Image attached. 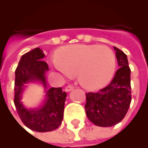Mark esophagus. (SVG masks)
I'll use <instances>...</instances> for the list:
<instances>
[{"instance_id": "esophagus-1", "label": "esophagus", "mask_w": 148, "mask_h": 148, "mask_svg": "<svg viewBox=\"0 0 148 148\" xmlns=\"http://www.w3.org/2000/svg\"><path fill=\"white\" fill-rule=\"evenodd\" d=\"M73 89H74V86H72V85H69V86H67L65 87V90L66 91V92H70L71 90H73Z\"/></svg>"}]
</instances>
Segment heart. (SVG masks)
Returning a JSON list of instances; mask_svg holds the SVG:
<instances>
[{"mask_svg": "<svg viewBox=\"0 0 148 148\" xmlns=\"http://www.w3.org/2000/svg\"><path fill=\"white\" fill-rule=\"evenodd\" d=\"M54 67L65 76L78 75L81 86L99 90L110 83L116 69V58L108 47L97 44H74L59 49Z\"/></svg>", "mask_w": 148, "mask_h": 148, "instance_id": "b5f03b06", "label": "heart"}]
</instances>
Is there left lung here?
Instances as JSON below:
<instances>
[{
	"label": "left lung",
	"instance_id": "8db88e82",
	"mask_svg": "<svg viewBox=\"0 0 148 148\" xmlns=\"http://www.w3.org/2000/svg\"><path fill=\"white\" fill-rule=\"evenodd\" d=\"M119 69L106 87L86 94V114L98 126L109 127L123 120L131 103L130 69L126 54L114 47Z\"/></svg>",
	"mask_w": 148,
	"mask_h": 148
}]
</instances>
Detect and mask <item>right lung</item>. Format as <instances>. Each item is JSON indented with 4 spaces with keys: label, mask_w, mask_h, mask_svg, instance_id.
Returning <instances> with one entry per match:
<instances>
[{
    "label": "right lung",
    "mask_w": 148,
    "mask_h": 148,
    "mask_svg": "<svg viewBox=\"0 0 148 148\" xmlns=\"http://www.w3.org/2000/svg\"><path fill=\"white\" fill-rule=\"evenodd\" d=\"M44 57L39 47L23 54L15 70V79L14 103L18 114L26 127L40 133L53 131L61 125L67 96L62 87L47 89L45 74L49 68L42 61ZM31 82L40 83L46 94L44 103L36 109H27L21 101L25 87Z\"/></svg>",
    "instance_id": "add662e5"
}]
</instances>
